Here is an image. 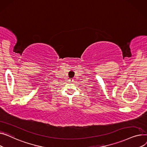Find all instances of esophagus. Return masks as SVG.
<instances>
[{"mask_svg":"<svg viewBox=\"0 0 147 147\" xmlns=\"http://www.w3.org/2000/svg\"><path fill=\"white\" fill-rule=\"evenodd\" d=\"M69 82H74V79L71 78V79H69Z\"/></svg>","mask_w":147,"mask_h":147,"instance_id":"esophagus-1","label":"esophagus"}]
</instances>
